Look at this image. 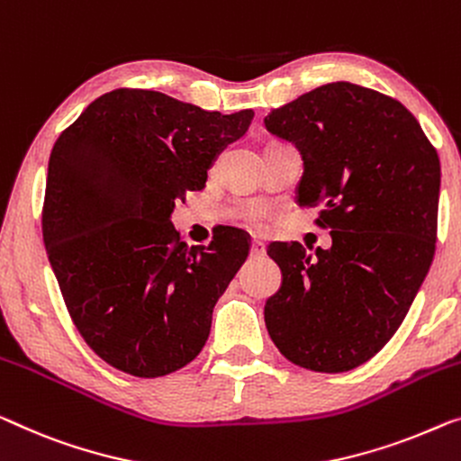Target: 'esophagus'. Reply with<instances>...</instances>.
<instances>
[{"instance_id": "34e87169", "label": "esophagus", "mask_w": 461, "mask_h": 461, "mask_svg": "<svg viewBox=\"0 0 461 461\" xmlns=\"http://www.w3.org/2000/svg\"><path fill=\"white\" fill-rule=\"evenodd\" d=\"M265 252H267V249H265V244L263 242H258V240H254L252 242V246H250V254L252 257H265Z\"/></svg>"}]
</instances>
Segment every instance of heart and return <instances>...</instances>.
Instances as JSON below:
<instances>
[{
  "label": "heart",
  "mask_w": 461,
  "mask_h": 461,
  "mask_svg": "<svg viewBox=\"0 0 461 461\" xmlns=\"http://www.w3.org/2000/svg\"><path fill=\"white\" fill-rule=\"evenodd\" d=\"M263 209L260 207H250L249 211H246V217H249V221L252 225H260V221H263Z\"/></svg>",
  "instance_id": "1"
}]
</instances>
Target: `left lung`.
Instances as JSON below:
<instances>
[{
	"instance_id": "1",
	"label": "left lung",
	"mask_w": 461,
	"mask_h": 461,
	"mask_svg": "<svg viewBox=\"0 0 461 461\" xmlns=\"http://www.w3.org/2000/svg\"><path fill=\"white\" fill-rule=\"evenodd\" d=\"M300 150V207H321L331 249L271 244L281 287L265 325L287 360L346 373L379 352L406 319L437 242L441 163L400 101L331 82L265 118Z\"/></svg>"
}]
</instances>
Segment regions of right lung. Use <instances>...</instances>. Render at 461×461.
Listing matches in <instances>:
<instances>
[{
  "instance_id": "add662e5",
  "label": "right lung",
  "mask_w": 461,
  "mask_h": 461,
  "mask_svg": "<svg viewBox=\"0 0 461 461\" xmlns=\"http://www.w3.org/2000/svg\"><path fill=\"white\" fill-rule=\"evenodd\" d=\"M252 109L223 115L144 88L95 99L55 140L43 240L66 308L101 360L140 379L201 354L212 308L250 244L223 228L180 240L176 201L204 188L215 157L246 134Z\"/></svg>"
}]
</instances>
